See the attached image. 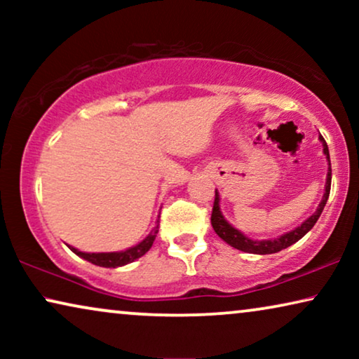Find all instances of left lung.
Listing matches in <instances>:
<instances>
[{
	"instance_id": "left-lung-1",
	"label": "left lung",
	"mask_w": 359,
	"mask_h": 359,
	"mask_svg": "<svg viewBox=\"0 0 359 359\" xmlns=\"http://www.w3.org/2000/svg\"><path fill=\"white\" fill-rule=\"evenodd\" d=\"M318 140L322 142L323 147V155L328 161L327 168V180H325V191H323L320 204L317 205L316 212H313L311 217H307L304 222L299 225V227L289 230V232L279 235L276 238H266V240H255L250 238L243 232H240L238 229H235L232 224H229V220L224 217L222 210H220V194L219 191L215 189V199H214V208H212V215H210V224L215 230V233L219 235L220 238L224 240L225 243H229L230 247L240 250V252L245 253H253V255H271L278 253L281 250L291 247L296 242H299L304 235H306L309 230H311L316 222L320 217L323 208H325L328 196H330V184H332V165H330V154H328V147L323 140L322 135H318Z\"/></svg>"
}]
</instances>
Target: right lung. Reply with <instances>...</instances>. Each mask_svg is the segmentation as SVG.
<instances>
[{"label": "right lung", "mask_w": 359, "mask_h": 359, "mask_svg": "<svg viewBox=\"0 0 359 359\" xmlns=\"http://www.w3.org/2000/svg\"><path fill=\"white\" fill-rule=\"evenodd\" d=\"M158 222H160V215H158V219H156L155 227L150 230V233L147 235L142 242H139L137 245H134V247H130L127 250H121V252L88 253V252H80V250L75 247H70V245H68V248H70L75 255H78L80 258L86 259V262H90L93 264H96V266H102V268L124 266V264H129L132 262H135V259H139L140 257H144V255L151 248V245H154V242H155L156 233H158Z\"/></svg>", "instance_id": "add662e5"}]
</instances>
